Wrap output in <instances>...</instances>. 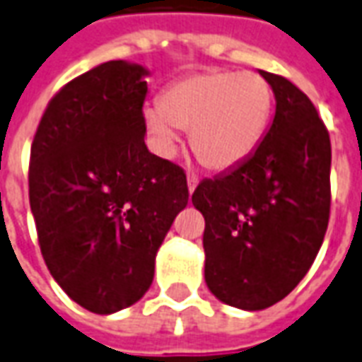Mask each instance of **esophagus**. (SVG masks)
I'll use <instances>...</instances> for the list:
<instances>
[{"label": "esophagus", "instance_id": "obj_1", "mask_svg": "<svg viewBox=\"0 0 362 362\" xmlns=\"http://www.w3.org/2000/svg\"><path fill=\"white\" fill-rule=\"evenodd\" d=\"M197 184H199V178H197L195 174H188V189H189V194H194V189L197 188Z\"/></svg>", "mask_w": 362, "mask_h": 362}]
</instances>
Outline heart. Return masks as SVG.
I'll use <instances>...</instances> for the list:
<instances>
[{
    "instance_id": "b5f03b06",
    "label": "heart",
    "mask_w": 362,
    "mask_h": 362,
    "mask_svg": "<svg viewBox=\"0 0 362 362\" xmlns=\"http://www.w3.org/2000/svg\"><path fill=\"white\" fill-rule=\"evenodd\" d=\"M272 88L259 72H195L167 86L159 107L144 119L165 155L176 147V128L189 130V146L203 167L226 170L247 159L263 138Z\"/></svg>"
}]
</instances>
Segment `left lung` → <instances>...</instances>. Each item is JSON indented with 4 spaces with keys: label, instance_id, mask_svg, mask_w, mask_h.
I'll return each mask as SVG.
<instances>
[{
    "label": "left lung",
    "instance_id": "8db88e82",
    "mask_svg": "<svg viewBox=\"0 0 362 362\" xmlns=\"http://www.w3.org/2000/svg\"><path fill=\"white\" fill-rule=\"evenodd\" d=\"M274 92L269 132L240 165L199 182L205 282L238 309L278 303L307 274L330 221V134L296 84L261 71Z\"/></svg>",
    "mask_w": 362,
    "mask_h": 362
}]
</instances>
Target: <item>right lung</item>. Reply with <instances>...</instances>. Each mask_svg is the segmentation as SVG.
I'll list each match as a JSON object with an SVG mask.
<instances>
[{"label":"right lung","instance_id":"obj_1","mask_svg":"<svg viewBox=\"0 0 362 362\" xmlns=\"http://www.w3.org/2000/svg\"><path fill=\"white\" fill-rule=\"evenodd\" d=\"M146 74L124 61L80 74L49 99L32 141L28 195L44 261L98 315L144 297L157 249L188 205L184 168L144 141Z\"/></svg>","mask_w":362,"mask_h":362}]
</instances>
